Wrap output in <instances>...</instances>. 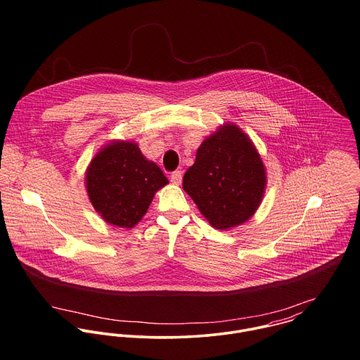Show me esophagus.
I'll return each instance as SVG.
<instances>
[{"label": "esophagus", "mask_w": 360, "mask_h": 360, "mask_svg": "<svg viewBox=\"0 0 360 360\" xmlns=\"http://www.w3.org/2000/svg\"><path fill=\"white\" fill-rule=\"evenodd\" d=\"M181 180H183V173H181L180 170H176V172H173V173L170 174V181H172L173 184H180Z\"/></svg>", "instance_id": "obj_1"}]
</instances>
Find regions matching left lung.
<instances>
[{
	"label": "left lung",
	"mask_w": 360,
	"mask_h": 360,
	"mask_svg": "<svg viewBox=\"0 0 360 360\" xmlns=\"http://www.w3.org/2000/svg\"><path fill=\"white\" fill-rule=\"evenodd\" d=\"M266 172L257 148L234 124L209 136L183 177V188L217 230L247 221L262 201Z\"/></svg>",
	"instance_id": "8db88e82"
}]
</instances>
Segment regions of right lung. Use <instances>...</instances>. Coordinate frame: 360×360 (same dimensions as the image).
Wrapping results in <instances>:
<instances>
[{"label":"right lung","instance_id":"right-lung-1","mask_svg":"<svg viewBox=\"0 0 360 360\" xmlns=\"http://www.w3.org/2000/svg\"><path fill=\"white\" fill-rule=\"evenodd\" d=\"M169 181L154 162L147 160L136 143L117 141L103 148L91 160L86 187L90 201L103 220L131 229Z\"/></svg>","mask_w":360,"mask_h":360}]
</instances>
